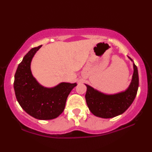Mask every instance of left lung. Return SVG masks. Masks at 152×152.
I'll return each instance as SVG.
<instances>
[{
  "label": "left lung",
  "instance_id": "left-lung-1",
  "mask_svg": "<svg viewBox=\"0 0 152 152\" xmlns=\"http://www.w3.org/2000/svg\"><path fill=\"white\" fill-rule=\"evenodd\" d=\"M130 60H132L131 58ZM133 69L132 82L125 92L107 95L86 84V101L92 114L105 119L112 118L121 115L130 107L137 94L139 86L138 70L135 64H133Z\"/></svg>",
  "mask_w": 152,
  "mask_h": 152
}]
</instances>
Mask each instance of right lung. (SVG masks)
<instances>
[{
  "instance_id": "obj_1",
  "label": "right lung",
  "mask_w": 152,
  "mask_h": 152,
  "mask_svg": "<svg viewBox=\"0 0 152 152\" xmlns=\"http://www.w3.org/2000/svg\"><path fill=\"white\" fill-rule=\"evenodd\" d=\"M41 47L32 48L19 64L15 74L14 89L17 101L25 112L35 119L50 120L64 111L67 98L76 83L61 82L48 88L36 81L30 66L33 56Z\"/></svg>"
}]
</instances>
